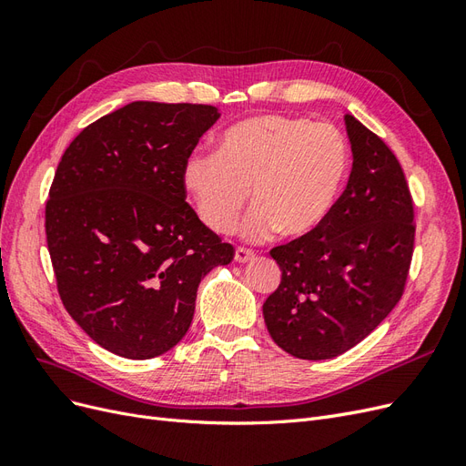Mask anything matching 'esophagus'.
<instances>
[{"label":"esophagus","instance_id":"34e87169","mask_svg":"<svg viewBox=\"0 0 466 466\" xmlns=\"http://www.w3.org/2000/svg\"><path fill=\"white\" fill-rule=\"evenodd\" d=\"M250 258H255V250L247 248V247H237L235 248V260L237 262H248Z\"/></svg>","mask_w":466,"mask_h":466}]
</instances>
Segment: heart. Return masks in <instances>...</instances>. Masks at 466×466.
Returning <instances> with one entry per match:
<instances>
[{"label": "heart", "instance_id": "1", "mask_svg": "<svg viewBox=\"0 0 466 466\" xmlns=\"http://www.w3.org/2000/svg\"><path fill=\"white\" fill-rule=\"evenodd\" d=\"M348 163V144L332 124L262 115L229 126L218 151H192L182 187L211 231H231L252 196L245 237H303L330 214Z\"/></svg>", "mask_w": 466, "mask_h": 466}]
</instances>
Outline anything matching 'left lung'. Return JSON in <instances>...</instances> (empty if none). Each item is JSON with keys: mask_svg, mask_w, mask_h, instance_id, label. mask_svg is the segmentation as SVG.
<instances>
[{"mask_svg": "<svg viewBox=\"0 0 466 466\" xmlns=\"http://www.w3.org/2000/svg\"><path fill=\"white\" fill-rule=\"evenodd\" d=\"M346 128V190L315 231L270 250L281 281L264 320L299 360L336 358L371 334L400 301L412 262L414 200L397 155L351 115Z\"/></svg>", "mask_w": 466, "mask_h": 466, "instance_id": "8db88e82", "label": "left lung"}]
</instances>
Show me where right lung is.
Segmentation results:
<instances>
[{
	"label": "right lung",
	"mask_w": 466,
	"mask_h": 466,
	"mask_svg": "<svg viewBox=\"0 0 466 466\" xmlns=\"http://www.w3.org/2000/svg\"><path fill=\"white\" fill-rule=\"evenodd\" d=\"M219 118L211 105L136 101L64 151L46 243L66 311L93 340L151 360L187 334L202 278L235 248L196 216L182 165Z\"/></svg>",
	"instance_id": "1"
}]
</instances>
